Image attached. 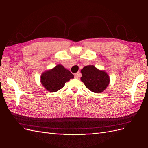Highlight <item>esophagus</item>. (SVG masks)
<instances>
[{"label":"esophagus","instance_id":"obj_1","mask_svg":"<svg viewBox=\"0 0 148 148\" xmlns=\"http://www.w3.org/2000/svg\"><path fill=\"white\" fill-rule=\"evenodd\" d=\"M81 76V74L79 73H77L74 74V77L75 79H78L79 77H80Z\"/></svg>","mask_w":148,"mask_h":148}]
</instances>
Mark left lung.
I'll list each match as a JSON object with an SVG mask.
<instances>
[{"label":"left lung","mask_w":148,"mask_h":148,"mask_svg":"<svg viewBox=\"0 0 148 148\" xmlns=\"http://www.w3.org/2000/svg\"><path fill=\"white\" fill-rule=\"evenodd\" d=\"M81 80L88 90L96 93L103 91L108 86L110 77L105 71L99 70L94 66H87L81 69Z\"/></svg>","instance_id":"obj_1"}]
</instances>
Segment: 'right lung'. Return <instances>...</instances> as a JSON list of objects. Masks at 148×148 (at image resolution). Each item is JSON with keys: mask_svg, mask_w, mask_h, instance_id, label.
I'll use <instances>...</instances> for the list:
<instances>
[{"mask_svg": "<svg viewBox=\"0 0 148 148\" xmlns=\"http://www.w3.org/2000/svg\"><path fill=\"white\" fill-rule=\"evenodd\" d=\"M74 78V75L63 66L58 64L52 69L44 72L41 75L43 86L49 92H56L62 88L65 83Z\"/></svg>", "mask_w": 148, "mask_h": 148, "instance_id": "add662e5", "label": "right lung"}]
</instances>
